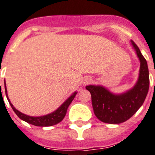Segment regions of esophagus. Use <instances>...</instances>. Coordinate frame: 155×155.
<instances>
[{
    "mask_svg": "<svg viewBox=\"0 0 155 155\" xmlns=\"http://www.w3.org/2000/svg\"><path fill=\"white\" fill-rule=\"evenodd\" d=\"M91 78H86V79L84 80V84H89V83H91Z\"/></svg>",
    "mask_w": 155,
    "mask_h": 155,
    "instance_id": "esophagus-1",
    "label": "esophagus"
}]
</instances>
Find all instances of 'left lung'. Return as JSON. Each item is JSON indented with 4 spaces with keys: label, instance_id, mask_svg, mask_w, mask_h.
Returning <instances> with one entry per match:
<instances>
[{
    "label": "left lung",
    "instance_id": "1",
    "mask_svg": "<svg viewBox=\"0 0 155 155\" xmlns=\"http://www.w3.org/2000/svg\"><path fill=\"white\" fill-rule=\"evenodd\" d=\"M140 60L139 80L134 87L125 93L115 95L103 86L89 85L86 89L91 95V103L95 116L100 121L119 124L129 119L145 101L150 86L149 71L147 60L139 47L131 41Z\"/></svg>",
    "mask_w": 155,
    "mask_h": 155
}]
</instances>
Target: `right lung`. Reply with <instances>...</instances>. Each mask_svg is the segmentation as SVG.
I'll return each instance as SVG.
<instances>
[{
	"mask_svg": "<svg viewBox=\"0 0 155 155\" xmlns=\"http://www.w3.org/2000/svg\"><path fill=\"white\" fill-rule=\"evenodd\" d=\"M5 94L7 96L8 102H9L10 106L12 107V110H14V112L16 113V115L20 118L21 119L24 120V121L27 122V123L32 124L34 126H37V127H49V126H53L56 125L60 122H61L64 119V116L66 115L67 110L69 105L71 104L72 100L75 98V95L77 94V92L75 91L72 95L67 99L66 101L64 104L58 108L57 110H56L54 112L50 113L48 114L44 115V116H39V117H34V116H29L27 114H25L23 113L20 112L18 110H16V108L13 107L11 103H10L9 99L8 98V94H7V89H6V85H5Z\"/></svg>",
	"mask_w": 155,
	"mask_h": 155,
	"instance_id": "1",
	"label": "right lung"
}]
</instances>
